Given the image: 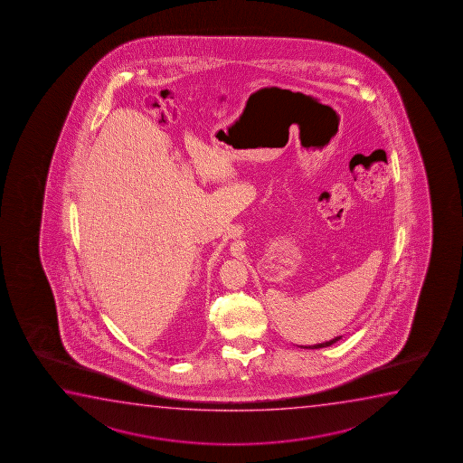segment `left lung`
<instances>
[{"label": "left lung", "mask_w": 463, "mask_h": 463, "mask_svg": "<svg viewBox=\"0 0 463 463\" xmlns=\"http://www.w3.org/2000/svg\"><path fill=\"white\" fill-rule=\"evenodd\" d=\"M342 338V335L335 336V338H332V340H329V342H324L319 343V345H313V346H302V348L307 349H319V348H326V346H330V345H334V343L338 342Z\"/></svg>", "instance_id": "obj_1"}]
</instances>
